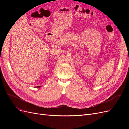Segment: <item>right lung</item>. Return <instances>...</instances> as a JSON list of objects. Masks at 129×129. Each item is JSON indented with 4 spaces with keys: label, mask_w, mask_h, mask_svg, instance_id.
Segmentation results:
<instances>
[{
    "label": "right lung",
    "mask_w": 129,
    "mask_h": 129,
    "mask_svg": "<svg viewBox=\"0 0 129 129\" xmlns=\"http://www.w3.org/2000/svg\"><path fill=\"white\" fill-rule=\"evenodd\" d=\"M38 87V88H39V87H39H39Z\"/></svg>",
    "instance_id": "right-lung-1"
}]
</instances>
